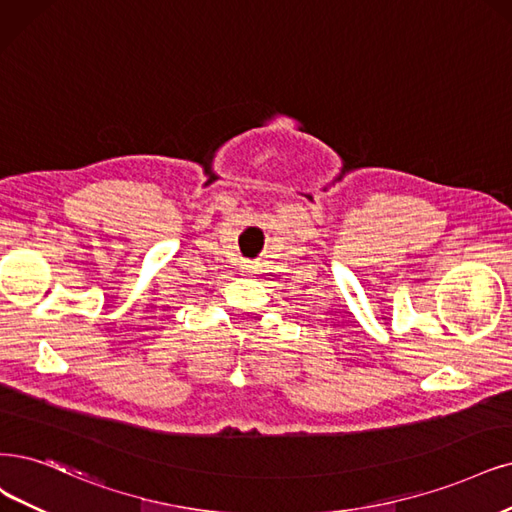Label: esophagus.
I'll return each mask as SVG.
<instances>
[{
	"label": "esophagus",
	"instance_id": "obj_1",
	"mask_svg": "<svg viewBox=\"0 0 512 512\" xmlns=\"http://www.w3.org/2000/svg\"><path fill=\"white\" fill-rule=\"evenodd\" d=\"M242 272L244 274H255V270H257V266H255V263L253 261H242Z\"/></svg>",
	"mask_w": 512,
	"mask_h": 512
}]
</instances>
